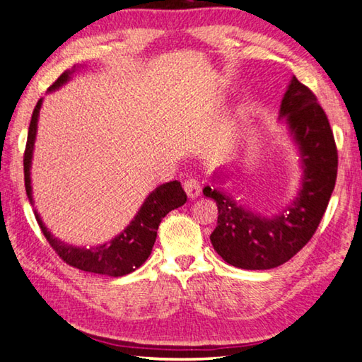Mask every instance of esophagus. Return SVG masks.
<instances>
[{"label": "esophagus", "mask_w": 362, "mask_h": 362, "mask_svg": "<svg viewBox=\"0 0 362 362\" xmlns=\"http://www.w3.org/2000/svg\"><path fill=\"white\" fill-rule=\"evenodd\" d=\"M183 189H185L189 199H194L201 194V183L196 179H187L185 183H183Z\"/></svg>", "instance_id": "obj_1"}]
</instances>
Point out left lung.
<instances>
[{"label": "left lung", "mask_w": 362, "mask_h": 362, "mask_svg": "<svg viewBox=\"0 0 362 362\" xmlns=\"http://www.w3.org/2000/svg\"><path fill=\"white\" fill-rule=\"evenodd\" d=\"M281 115L300 146L305 169L297 199L284 214L273 218L255 216L218 189H203L218 207L211 243L233 267L269 269L292 259L313 238L334 192L339 166L334 132L313 90L296 76L284 94Z\"/></svg>", "instance_id": "obj_1"}]
</instances>
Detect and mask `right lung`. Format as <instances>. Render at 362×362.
Segmentation results:
<instances>
[{"label": "right lung", "mask_w": 362, "mask_h": 362, "mask_svg": "<svg viewBox=\"0 0 362 362\" xmlns=\"http://www.w3.org/2000/svg\"><path fill=\"white\" fill-rule=\"evenodd\" d=\"M70 70L64 71L56 83H54L49 90L59 88L64 84L70 76ZM41 108V99L36 103L33 110L32 121L28 127V137L25 145V153H23V180H25L27 196L32 201V187H30V163H32L33 144L36 136V122H38V113ZM187 194L183 192L180 182H169L164 185L158 187L155 192L150 193L148 198L145 199L144 206L140 207L136 218L132 220L131 225L116 236L113 241L103 244L95 249H81L73 247L70 244L60 243L56 238H52L51 233L42 225L38 214H35L36 222H38L42 235L51 244V247L56 250V254L62 259L66 265L75 267L83 272L95 273V274H107V276H124L144 265L145 260L151 254L153 244L156 241V231L161 220L168 216L170 211L177 209L185 204Z\"/></svg>", "instance_id": "obj_1"}]
</instances>
